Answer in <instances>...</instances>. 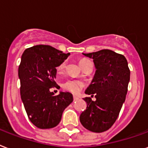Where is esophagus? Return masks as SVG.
<instances>
[{"label": "esophagus", "instance_id": "34e87169", "mask_svg": "<svg viewBox=\"0 0 148 148\" xmlns=\"http://www.w3.org/2000/svg\"><path fill=\"white\" fill-rule=\"evenodd\" d=\"M79 98L77 96H74V101H77V100H78Z\"/></svg>", "mask_w": 148, "mask_h": 148}]
</instances>
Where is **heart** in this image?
Listing matches in <instances>:
<instances>
[{
    "label": "heart",
    "mask_w": 148,
    "mask_h": 148,
    "mask_svg": "<svg viewBox=\"0 0 148 148\" xmlns=\"http://www.w3.org/2000/svg\"><path fill=\"white\" fill-rule=\"evenodd\" d=\"M88 60L87 59H82L79 61V64L80 66L84 64V62L88 61ZM65 67V62L62 63L61 64H60L59 66H57L56 71L58 73L63 71V70ZM84 87V83L81 81H77V80H67L66 82H64L63 83V88L64 89H66L67 91L74 93V94H77L79 92H81V90L82 88Z\"/></svg>",
    "instance_id": "obj_1"
}]
</instances>
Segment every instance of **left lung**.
Segmentation results:
<instances>
[{"instance_id": "obj_1", "label": "left lung", "mask_w": 148, "mask_h": 148, "mask_svg": "<svg viewBox=\"0 0 148 148\" xmlns=\"http://www.w3.org/2000/svg\"><path fill=\"white\" fill-rule=\"evenodd\" d=\"M93 59L95 73L85 94L96 98L92 101L85 97L87 109L80 116L84 128L101 133L113 125L126 99L130 71L125 56L109 49L83 53Z\"/></svg>"}]
</instances>
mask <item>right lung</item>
<instances>
[{"mask_svg":"<svg viewBox=\"0 0 148 148\" xmlns=\"http://www.w3.org/2000/svg\"><path fill=\"white\" fill-rule=\"evenodd\" d=\"M70 53L47 45H37L24 51L18 67L21 99L29 120L39 129H50L61 120L63 112L73 101L70 92L54 95L56 66L64 63Z\"/></svg>","mask_w":148,"mask_h":148,"instance_id":"right-lung-1","label":"right lung"}]
</instances>
